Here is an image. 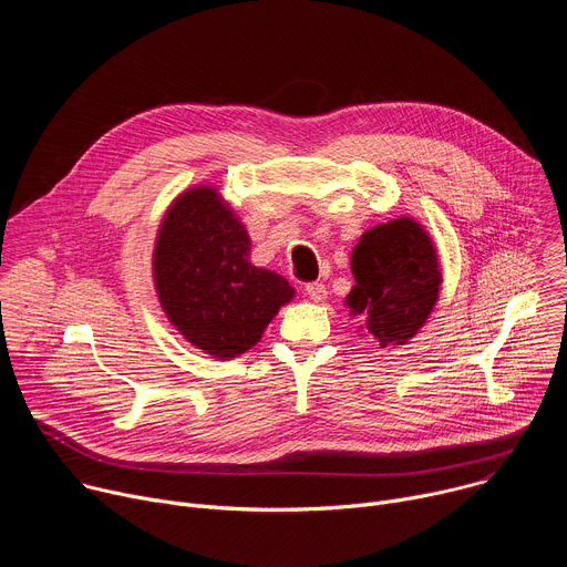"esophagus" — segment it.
I'll return each instance as SVG.
<instances>
[{"label":"esophagus","instance_id":"esophagus-1","mask_svg":"<svg viewBox=\"0 0 567 567\" xmlns=\"http://www.w3.org/2000/svg\"><path fill=\"white\" fill-rule=\"evenodd\" d=\"M305 293H307L311 300L320 302V300H326L328 289H326V285H322V282H307V285H305Z\"/></svg>","mask_w":567,"mask_h":567}]
</instances>
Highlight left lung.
I'll use <instances>...</instances> for the list:
<instances>
[{
	"label": "left lung",
	"instance_id": "left-lung-1",
	"mask_svg": "<svg viewBox=\"0 0 567 567\" xmlns=\"http://www.w3.org/2000/svg\"><path fill=\"white\" fill-rule=\"evenodd\" d=\"M357 285L346 302L381 348L403 346L440 298L442 271L429 233L411 217L379 224L352 251Z\"/></svg>",
	"mask_w": 567,
	"mask_h": 567
}]
</instances>
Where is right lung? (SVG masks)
<instances>
[{
  "label": "right lung",
  "mask_w": 567,
  "mask_h": 567,
  "mask_svg": "<svg viewBox=\"0 0 567 567\" xmlns=\"http://www.w3.org/2000/svg\"><path fill=\"white\" fill-rule=\"evenodd\" d=\"M245 224L215 188L186 190L168 208L152 256L154 287L173 326L215 359L251 350L293 298L276 271L249 262Z\"/></svg>",
  "instance_id": "1"
}]
</instances>
